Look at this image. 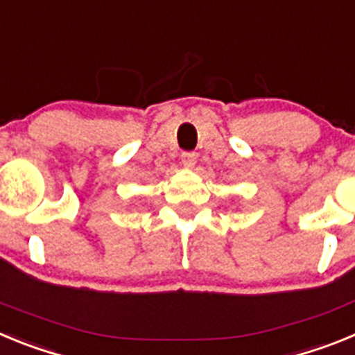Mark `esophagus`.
<instances>
[{"label": "esophagus", "mask_w": 355, "mask_h": 355, "mask_svg": "<svg viewBox=\"0 0 355 355\" xmlns=\"http://www.w3.org/2000/svg\"><path fill=\"white\" fill-rule=\"evenodd\" d=\"M196 155L193 153H183V156H181V165H183L184 168H193L196 167Z\"/></svg>", "instance_id": "1"}]
</instances>
